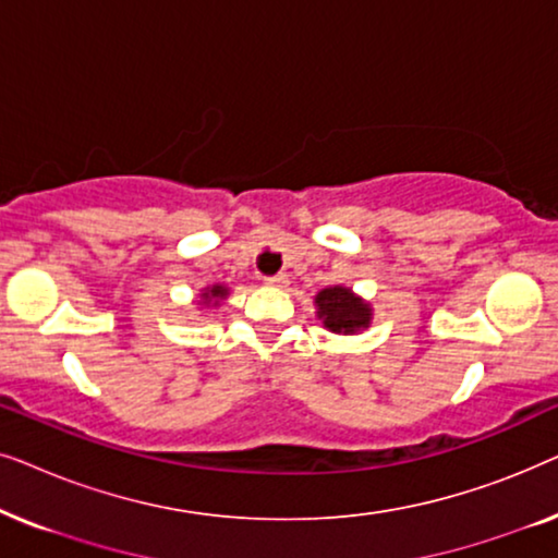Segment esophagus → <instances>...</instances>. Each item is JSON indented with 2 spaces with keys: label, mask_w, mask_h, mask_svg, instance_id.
Here are the masks:
<instances>
[{
  "label": "esophagus",
  "mask_w": 558,
  "mask_h": 558,
  "mask_svg": "<svg viewBox=\"0 0 558 558\" xmlns=\"http://www.w3.org/2000/svg\"><path fill=\"white\" fill-rule=\"evenodd\" d=\"M264 281L269 287H287L289 277H287V274H274V277H264Z\"/></svg>",
  "instance_id": "1"
}]
</instances>
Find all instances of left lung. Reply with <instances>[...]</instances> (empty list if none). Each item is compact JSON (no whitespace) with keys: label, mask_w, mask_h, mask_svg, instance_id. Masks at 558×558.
Returning a JSON list of instances; mask_svg holds the SVG:
<instances>
[{"label":"left lung","mask_w":558,"mask_h":558,"mask_svg":"<svg viewBox=\"0 0 558 558\" xmlns=\"http://www.w3.org/2000/svg\"><path fill=\"white\" fill-rule=\"evenodd\" d=\"M317 310L323 317L325 327H330L332 332H355L361 327H368L371 323V310L368 304H363L353 292L345 287H330L323 289L317 294Z\"/></svg>","instance_id":"obj_1"}]
</instances>
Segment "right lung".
<instances>
[{
  "label": "right lung",
  "mask_w": 558,
  "mask_h": 558,
  "mask_svg": "<svg viewBox=\"0 0 558 558\" xmlns=\"http://www.w3.org/2000/svg\"><path fill=\"white\" fill-rule=\"evenodd\" d=\"M226 292H228V289H226V287H210V289H208V292H205V294H203V300H205V302H213V300H223V296H226Z\"/></svg>",
  "instance_id": "right-lung-1"
}]
</instances>
